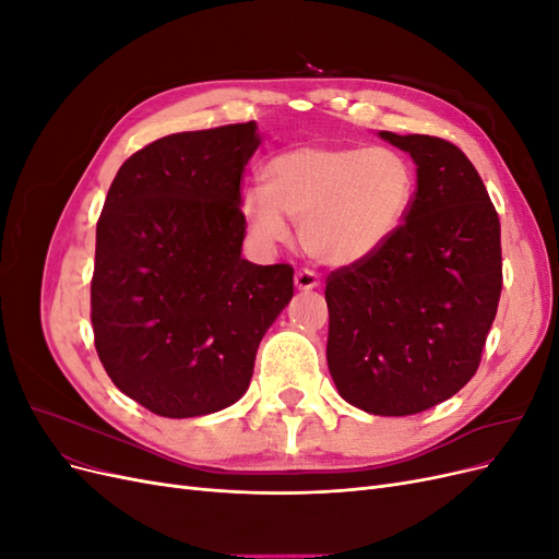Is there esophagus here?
Listing matches in <instances>:
<instances>
[{
  "label": "esophagus",
  "instance_id": "obj_1",
  "mask_svg": "<svg viewBox=\"0 0 559 559\" xmlns=\"http://www.w3.org/2000/svg\"><path fill=\"white\" fill-rule=\"evenodd\" d=\"M294 282H296V289L312 292V289H317V286H319V275L314 273V270H310V267H302V270H298V273H296Z\"/></svg>",
  "mask_w": 559,
  "mask_h": 559
}]
</instances>
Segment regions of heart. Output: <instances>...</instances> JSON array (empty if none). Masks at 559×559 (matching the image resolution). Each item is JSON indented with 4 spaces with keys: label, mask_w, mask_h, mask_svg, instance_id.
I'll return each mask as SVG.
<instances>
[{
    "label": "heart",
    "mask_w": 559,
    "mask_h": 559,
    "mask_svg": "<svg viewBox=\"0 0 559 559\" xmlns=\"http://www.w3.org/2000/svg\"><path fill=\"white\" fill-rule=\"evenodd\" d=\"M265 189L242 195V218L263 245L289 240V222L312 259L361 263L392 242L411 214L415 170L394 148L294 146L263 170Z\"/></svg>",
    "instance_id": "heart-1"
}]
</instances>
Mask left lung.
<instances>
[{"label":"left lung","mask_w":559,"mask_h":559,"mask_svg":"<svg viewBox=\"0 0 559 559\" xmlns=\"http://www.w3.org/2000/svg\"><path fill=\"white\" fill-rule=\"evenodd\" d=\"M380 138L413 156L415 200L392 242L326 277V359L347 403L401 417L476 376L501 296V226L460 146L429 134Z\"/></svg>","instance_id":"left-lung-1"}]
</instances>
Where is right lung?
<instances>
[{
    "instance_id": "add662e5",
    "label": "right lung",
    "mask_w": 559,
    "mask_h": 559,
    "mask_svg": "<svg viewBox=\"0 0 559 559\" xmlns=\"http://www.w3.org/2000/svg\"><path fill=\"white\" fill-rule=\"evenodd\" d=\"M259 144L253 121L167 134L109 186L91 282L95 349L111 382L160 417L238 401L294 296L289 263L240 257V181Z\"/></svg>"
}]
</instances>
